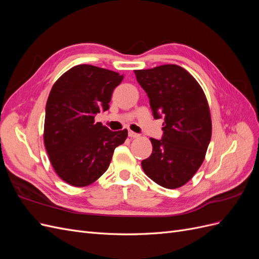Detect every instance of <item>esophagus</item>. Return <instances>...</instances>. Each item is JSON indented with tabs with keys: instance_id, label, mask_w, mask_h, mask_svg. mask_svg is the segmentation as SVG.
Listing matches in <instances>:
<instances>
[{
	"instance_id": "esophagus-1",
	"label": "esophagus",
	"mask_w": 259,
	"mask_h": 259,
	"mask_svg": "<svg viewBox=\"0 0 259 259\" xmlns=\"http://www.w3.org/2000/svg\"><path fill=\"white\" fill-rule=\"evenodd\" d=\"M128 136H130L131 138H136V137H138V134H137V133H135V132L128 131Z\"/></svg>"
}]
</instances>
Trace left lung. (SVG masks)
Listing matches in <instances>:
<instances>
[{
    "label": "left lung",
    "mask_w": 259,
    "mask_h": 259,
    "mask_svg": "<svg viewBox=\"0 0 259 259\" xmlns=\"http://www.w3.org/2000/svg\"><path fill=\"white\" fill-rule=\"evenodd\" d=\"M154 119L164 117L161 139L150 138L152 153L142 161L145 174L176 189L187 184L205 158L211 136L209 108L194 77L177 65L135 70Z\"/></svg>",
    "instance_id": "left-lung-1"
}]
</instances>
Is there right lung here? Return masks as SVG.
<instances>
[{
  "label": "right lung",
  "mask_w": 259,
  "mask_h": 259,
  "mask_svg": "<svg viewBox=\"0 0 259 259\" xmlns=\"http://www.w3.org/2000/svg\"><path fill=\"white\" fill-rule=\"evenodd\" d=\"M123 75L91 65H79L53 85L45 108L44 144L57 175L69 185L85 187L108 169L114 149L127 130L112 132L95 115L107 111Z\"/></svg>",
  "instance_id": "obj_1"
}]
</instances>
